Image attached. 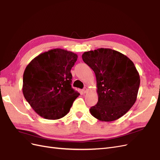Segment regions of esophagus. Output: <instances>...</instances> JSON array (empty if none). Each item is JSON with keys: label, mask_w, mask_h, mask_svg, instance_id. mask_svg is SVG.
Instances as JSON below:
<instances>
[{"label": "esophagus", "mask_w": 160, "mask_h": 160, "mask_svg": "<svg viewBox=\"0 0 160 160\" xmlns=\"http://www.w3.org/2000/svg\"><path fill=\"white\" fill-rule=\"evenodd\" d=\"M82 92H83V93H86V92H87V88H86V87H84V88H83V90H82Z\"/></svg>", "instance_id": "esophagus-1"}]
</instances>
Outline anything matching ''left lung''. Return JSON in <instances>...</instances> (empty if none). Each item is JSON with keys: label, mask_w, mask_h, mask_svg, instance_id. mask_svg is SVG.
Wrapping results in <instances>:
<instances>
[{"label": "left lung", "mask_w": 160, "mask_h": 160, "mask_svg": "<svg viewBox=\"0 0 160 160\" xmlns=\"http://www.w3.org/2000/svg\"><path fill=\"white\" fill-rule=\"evenodd\" d=\"M82 60L94 72L98 101L90 108L98 120L119 119L134 104L140 87V75L126 56L110 48L85 52Z\"/></svg>", "instance_id": "1"}]
</instances>
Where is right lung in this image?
<instances>
[{
	"instance_id": "right-lung-1",
	"label": "right lung",
	"mask_w": 160,
	"mask_h": 160,
	"mask_svg": "<svg viewBox=\"0 0 160 160\" xmlns=\"http://www.w3.org/2000/svg\"><path fill=\"white\" fill-rule=\"evenodd\" d=\"M78 55L56 48L39 54L28 64L23 74L22 92L37 114L58 120L69 112L80 94L72 88L70 70Z\"/></svg>"
}]
</instances>
